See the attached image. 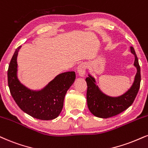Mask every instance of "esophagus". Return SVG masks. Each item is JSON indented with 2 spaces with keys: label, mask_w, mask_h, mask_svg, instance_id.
Here are the masks:
<instances>
[{
  "label": "esophagus",
  "mask_w": 148,
  "mask_h": 148,
  "mask_svg": "<svg viewBox=\"0 0 148 148\" xmlns=\"http://www.w3.org/2000/svg\"><path fill=\"white\" fill-rule=\"evenodd\" d=\"M85 70H86V65L85 63H82L79 64V66L77 67V72L80 76H83L85 75Z\"/></svg>",
  "instance_id": "34e87169"
}]
</instances>
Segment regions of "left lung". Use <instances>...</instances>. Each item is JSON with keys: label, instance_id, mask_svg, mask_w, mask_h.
Segmentation results:
<instances>
[{"label": "left lung", "instance_id": "left-lung-1", "mask_svg": "<svg viewBox=\"0 0 148 148\" xmlns=\"http://www.w3.org/2000/svg\"><path fill=\"white\" fill-rule=\"evenodd\" d=\"M131 52L134 55V66L137 72L134 82L127 92L119 97H110L103 94L95 84V80L89 75L85 79L88 85L87 102L89 110L96 116L107 119L114 116L125 111L134 102L138 94L140 84V68L138 60L133 47H130Z\"/></svg>", "mask_w": 148, "mask_h": 148}]
</instances>
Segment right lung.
Returning a JSON list of instances; mask_svg holds the SVG:
<instances>
[{
    "instance_id": "1",
    "label": "right lung",
    "mask_w": 148,
    "mask_h": 148,
    "mask_svg": "<svg viewBox=\"0 0 148 148\" xmlns=\"http://www.w3.org/2000/svg\"><path fill=\"white\" fill-rule=\"evenodd\" d=\"M21 46L16 49L8 70V86L18 106L35 119L52 120L60 114L65 94L76 79L74 72L58 74L40 91H32L21 84L17 78V56Z\"/></svg>"
}]
</instances>
